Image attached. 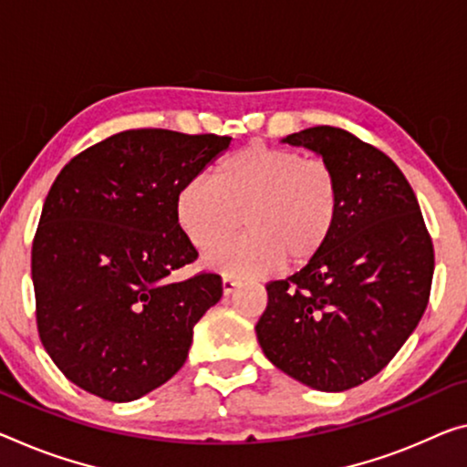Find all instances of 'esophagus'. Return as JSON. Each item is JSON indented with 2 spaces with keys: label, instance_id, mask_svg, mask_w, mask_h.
I'll return each instance as SVG.
<instances>
[{
  "label": "esophagus",
  "instance_id": "esophagus-1",
  "mask_svg": "<svg viewBox=\"0 0 467 467\" xmlns=\"http://www.w3.org/2000/svg\"><path fill=\"white\" fill-rule=\"evenodd\" d=\"M235 288H238V282L232 277H223V294L225 296H229V294H234Z\"/></svg>",
  "mask_w": 467,
  "mask_h": 467
}]
</instances>
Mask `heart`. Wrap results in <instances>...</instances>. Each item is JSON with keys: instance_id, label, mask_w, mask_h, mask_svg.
Listing matches in <instances>:
<instances>
[{"instance_id": "heart-1", "label": "heart", "mask_w": 467, "mask_h": 467, "mask_svg": "<svg viewBox=\"0 0 467 467\" xmlns=\"http://www.w3.org/2000/svg\"><path fill=\"white\" fill-rule=\"evenodd\" d=\"M175 213L200 250L229 238L242 219L246 234L211 250L204 265L225 277H261L321 254L338 221L340 183L324 161L253 143L214 164L213 182L185 183Z\"/></svg>"}]
</instances>
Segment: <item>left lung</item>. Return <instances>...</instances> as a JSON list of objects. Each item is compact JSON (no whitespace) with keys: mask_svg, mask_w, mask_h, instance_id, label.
I'll list each match as a JSON object with an SVG mask.
<instances>
[{"mask_svg":"<svg viewBox=\"0 0 467 467\" xmlns=\"http://www.w3.org/2000/svg\"><path fill=\"white\" fill-rule=\"evenodd\" d=\"M282 141L334 169L340 213L321 254L267 285L256 338L284 374L342 392L379 374L418 327L432 285V240L411 185L378 148L327 125Z\"/></svg>","mask_w":467,"mask_h":467,"instance_id":"8db88e82","label":"left lung"}]
</instances>
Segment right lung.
I'll return each mask as SVG.
<instances>
[{"instance_id": "obj_1", "label": "right lung", "mask_w": 467, "mask_h": 467, "mask_svg": "<svg viewBox=\"0 0 467 467\" xmlns=\"http://www.w3.org/2000/svg\"><path fill=\"white\" fill-rule=\"evenodd\" d=\"M227 135L131 129L75 156L43 202L31 274L39 338L78 389L129 403L173 378L221 277L171 274L196 261L177 193Z\"/></svg>"}]
</instances>
